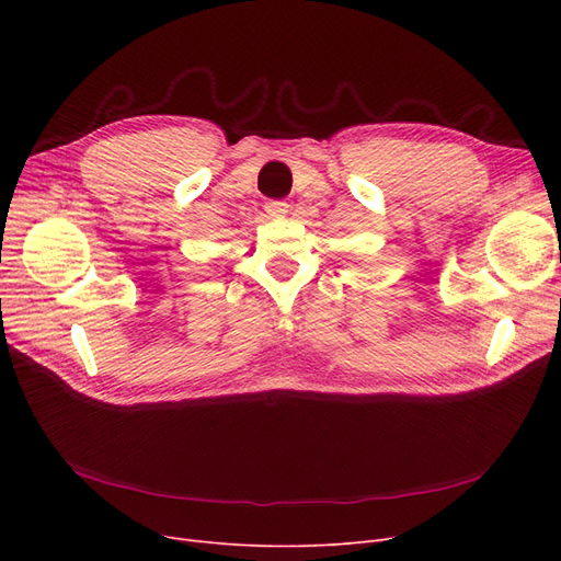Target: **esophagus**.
<instances>
[{
  "instance_id": "obj_1",
  "label": "esophagus",
  "mask_w": 561,
  "mask_h": 561,
  "mask_svg": "<svg viewBox=\"0 0 561 561\" xmlns=\"http://www.w3.org/2000/svg\"><path fill=\"white\" fill-rule=\"evenodd\" d=\"M265 214H268L271 218H284L288 214V204L282 199L265 202Z\"/></svg>"
}]
</instances>
